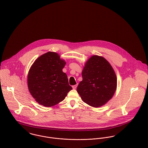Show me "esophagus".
Returning a JSON list of instances; mask_svg holds the SVG:
<instances>
[{"mask_svg":"<svg viewBox=\"0 0 148 148\" xmlns=\"http://www.w3.org/2000/svg\"><path fill=\"white\" fill-rule=\"evenodd\" d=\"M77 86V85H73V86H72V88H73V89H76Z\"/></svg>","mask_w":148,"mask_h":148,"instance_id":"34e87169","label":"esophagus"}]
</instances>
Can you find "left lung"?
<instances>
[{"label":"left lung","mask_w":148,"mask_h":148,"mask_svg":"<svg viewBox=\"0 0 148 148\" xmlns=\"http://www.w3.org/2000/svg\"><path fill=\"white\" fill-rule=\"evenodd\" d=\"M82 77L77 91L86 104L98 108L112 98L117 88V77L112 66L104 58L91 56L85 64Z\"/></svg>","instance_id":"left-lung-1"}]
</instances>
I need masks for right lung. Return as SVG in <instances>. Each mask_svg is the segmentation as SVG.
<instances>
[{
    "label": "right lung",
    "mask_w": 148,
    "mask_h": 148,
    "mask_svg": "<svg viewBox=\"0 0 148 148\" xmlns=\"http://www.w3.org/2000/svg\"><path fill=\"white\" fill-rule=\"evenodd\" d=\"M66 62L58 53L48 52L39 57L28 72L29 91L35 101L45 107L62 101L72 89L67 75L63 72Z\"/></svg>",
    "instance_id": "right-lung-1"
}]
</instances>
